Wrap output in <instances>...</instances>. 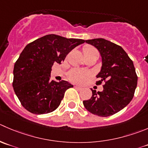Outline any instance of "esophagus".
<instances>
[{
    "mask_svg": "<svg viewBox=\"0 0 148 148\" xmlns=\"http://www.w3.org/2000/svg\"><path fill=\"white\" fill-rule=\"evenodd\" d=\"M74 88L77 89V90H81L82 87H79V86H78V85H75L74 86Z\"/></svg>",
    "mask_w": 148,
    "mask_h": 148,
    "instance_id": "obj_1",
    "label": "esophagus"
}]
</instances>
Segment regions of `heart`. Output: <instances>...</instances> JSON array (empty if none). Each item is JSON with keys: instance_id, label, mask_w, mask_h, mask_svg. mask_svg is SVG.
<instances>
[{"instance_id": "b5f03b06", "label": "heart", "mask_w": 148, "mask_h": 148, "mask_svg": "<svg viewBox=\"0 0 148 148\" xmlns=\"http://www.w3.org/2000/svg\"><path fill=\"white\" fill-rule=\"evenodd\" d=\"M83 53L84 56H87L89 54L92 53L93 52L97 51V50L92 46L90 45H85L83 47ZM92 76V74L90 71H85V70H79V69H73L69 73V79L71 82L74 83H78L81 84L83 83L86 79L90 78Z\"/></svg>"}]
</instances>
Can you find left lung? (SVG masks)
Masks as SVG:
<instances>
[{"label": "left lung", "instance_id": "8db88e82", "mask_svg": "<svg viewBox=\"0 0 148 148\" xmlns=\"http://www.w3.org/2000/svg\"><path fill=\"white\" fill-rule=\"evenodd\" d=\"M95 47L102 57V68L97 75V85L103 84L102 92L93 90L90 100L83 104L89 112L101 117L116 114L131 102L137 84L133 61L119 45L103 38L85 40Z\"/></svg>", "mask_w": 148, "mask_h": 148}]
</instances>
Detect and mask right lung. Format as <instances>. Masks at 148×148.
I'll use <instances>...</instances> for the list:
<instances>
[{"mask_svg":"<svg viewBox=\"0 0 148 148\" xmlns=\"http://www.w3.org/2000/svg\"><path fill=\"white\" fill-rule=\"evenodd\" d=\"M84 40L48 34L29 43L16 61L13 87L23 107L34 114L53 112L61 104L72 84L51 80L55 63L61 64L67 54Z\"/></svg>","mask_w":148,"mask_h":148,"instance_id":"1","label":"right lung"}]
</instances>
